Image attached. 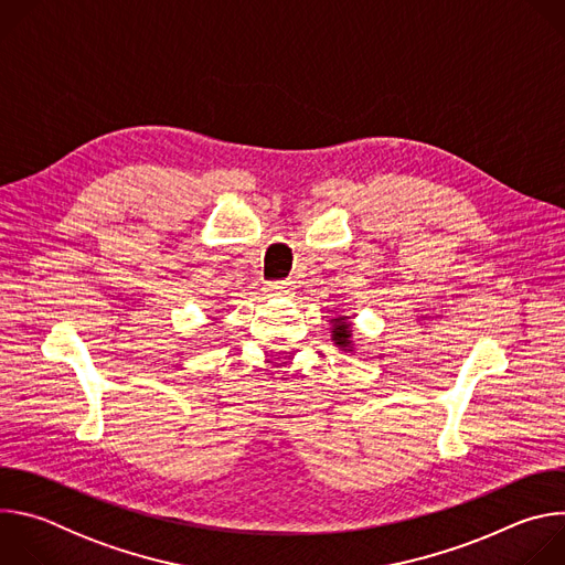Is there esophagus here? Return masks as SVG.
Wrapping results in <instances>:
<instances>
[{"mask_svg": "<svg viewBox=\"0 0 565 565\" xmlns=\"http://www.w3.org/2000/svg\"><path fill=\"white\" fill-rule=\"evenodd\" d=\"M290 292H292L290 281H273V284L266 286L268 297H290Z\"/></svg>", "mask_w": 565, "mask_h": 565, "instance_id": "34e87169", "label": "esophagus"}]
</instances>
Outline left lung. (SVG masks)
I'll return each instance as SVG.
<instances>
[{"label":"left lung","mask_w":565,"mask_h":565,"mask_svg":"<svg viewBox=\"0 0 565 565\" xmlns=\"http://www.w3.org/2000/svg\"><path fill=\"white\" fill-rule=\"evenodd\" d=\"M331 342L342 353H355V335H353V317L351 315H335L331 321Z\"/></svg>","instance_id":"obj_1"}]
</instances>
